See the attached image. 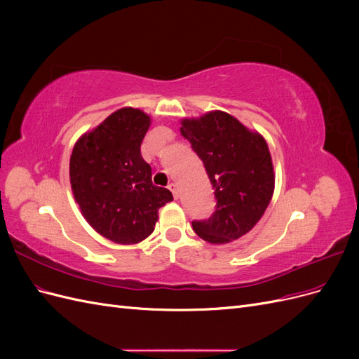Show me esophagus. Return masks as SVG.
<instances>
[{"mask_svg": "<svg viewBox=\"0 0 359 359\" xmlns=\"http://www.w3.org/2000/svg\"><path fill=\"white\" fill-rule=\"evenodd\" d=\"M168 189L172 191V194H173V198L175 199H178V196H180V191H178V186L175 182H170L169 186H168Z\"/></svg>", "mask_w": 359, "mask_h": 359, "instance_id": "esophagus-1", "label": "esophagus"}]
</instances>
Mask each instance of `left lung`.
<instances>
[{"label": "left lung", "instance_id": "obj_1", "mask_svg": "<svg viewBox=\"0 0 359 359\" xmlns=\"http://www.w3.org/2000/svg\"><path fill=\"white\" fill-rule=\"evenodd\" d=\"M181 135L203 161L217 201L210 219L191 222L193 231L211 244L238 240L253 229L273 198L274 170L265 139L222 111L184 119Z\"/></svg>", "mask_w": 359, "mask_h": 359}]
</instances>
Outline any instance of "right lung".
Listing matches in <instances>:
<instances>
[{"label": "right lung", "instance_id": "add662e5", "mask_svg": "<svg viewBox=\"0 0 359 359\" xmlns=\"http://www.w3.org/2000/svg\"><path fill=\"white\" fill-rule=\"evenodd\" d=\"M151 119L123 107L76 142L70 182L76 202L94 229L118 244H136L153 233L157 211L172 193L151 180L140 144Z\"/></svg>", "mask_w": 359, "mask_h": 359}]
</instances>
